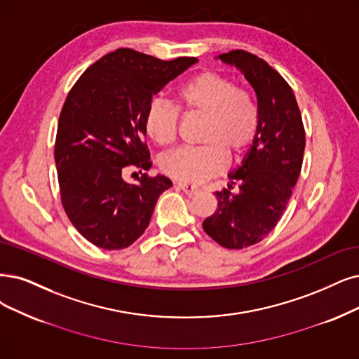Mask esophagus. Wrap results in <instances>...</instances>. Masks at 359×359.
Instances as JSON below:
<instances>
[{
    "instance_id": "1",
    "label": "esophagus",
    "mask_w": 359,
    "mask_h": 359,
    "mask_svg": "<svg viewBox=\"0 0 359 359\" xmlns=\"http://www.w3.org/2000/svg\"><path fill=\"white\" fill-rule=\"evenodd\" d=\"M177 187L187 194V195H189V196H192V195H196V194H200L201 192V189L196 187V184H192V183H182V182H179L177 183Z\"/></svg>"
}]
</instances>
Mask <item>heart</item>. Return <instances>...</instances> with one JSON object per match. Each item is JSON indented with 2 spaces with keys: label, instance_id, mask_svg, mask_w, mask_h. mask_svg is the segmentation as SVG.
Segmentation results:
<instances>
[{
  "label": "heart",
  "instance_id": "1",
  "mask_svg": "<svg viewBox=\"0 0 359 359\" xmlns=\"http://www.w3.org/2000/svg\"><path fill=\"white\" fill-rule=\"evenodd\" d=\"M177 100L184 114H200L204 123L195 148H182L159 159L164 175L195 183L222 172L228 155L238 161L253 146L260 126L255 97L231 78L213 71L195 74L177 90ZM180 114L175 104L154 97L143 111V127L148 136L167 148L177 139Z\"/></svg>",
  "mask_w": 359,
  "mask_h": 359
}]
</instances>
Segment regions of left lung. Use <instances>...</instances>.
<instances>
[{"label": "left lung", "mask_w": 359, "mask_h": 359, "mask_svg": "<svg viewBox=\"0 0 359 359\" xmlns=\"http://www.w3.org/2000/svg\"><path fill=\"white\" fill-rule=\"evenodd\" d=\"M219 59L240 69L255 88L260 126L241 165L229 175L241 191L215 192L219 205L203 228L222 247L241 250L260 243L280 222L299 179L306 142L294 93L272 66L244 50L223 53Z\"/></svg>", "instance_id": "left-lung-1"}]
</instances>
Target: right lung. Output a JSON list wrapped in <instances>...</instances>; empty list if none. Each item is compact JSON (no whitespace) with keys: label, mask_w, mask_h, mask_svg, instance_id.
I'll list each match as a JSON object with an SVG mask.
<instances>
[{"label":"right lung","mask_w":359,"mask_h":359,"mask_svg":"<svg viewBox=\"0 0 359 359\" xmlns=\"http://www.w3.org/2000/svg\"><path fill=\"white\" fill-rule=\"evenodd\" d=\"M196 57L159 60L131 48L103 56L66 96L55 144L65 213L87 241L121 250L148 228L159 195L171 180L146 172L137 183L128 167L149 170L143 111L148 102Z\"/></svg>","instance_id":"1"}]
</instances>
